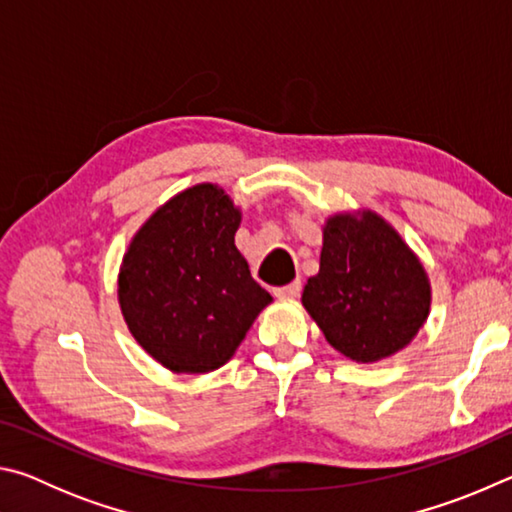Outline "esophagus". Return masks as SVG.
<instances>
[{
  "label": "esophagus",
  "instance_id": "esophagus-1",
  "mask_svg": "<svg viewBox=\"0 0 512 512\" xmlns=\"http://www.w3.org/2000/svg\"><path fill=\"white\" fill-rule=\"evenodd\" d=\"M300 289H302L300 282H291V284H284V287L273 289V296L280 300H291V298L300 296Z\"/></svg>",
  "mask_w": 512,
  "mask_h": 512
}]
</instances>
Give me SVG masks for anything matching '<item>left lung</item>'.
<instances>
[{"label": "left lung", "instance_id": "8db88e82", "mask_svg": "<svg viewBox=\"0 0 512 512\" xmlns=\"http://www.w3.org/2000/svg\"><path fill=\"white\" fill-rule=\"evenodd\" d=\"M429 302L427 273L384 219L363 212L327 221L302 305L332 348L361 363L391 357L418 334Z\"/></svg>", "mask_w": 512, "mask_h": 512}]
</instances>
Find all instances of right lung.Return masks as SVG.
I'll return each instance as SVG.
<instances>
[{"label": "right lung", "mask_w": 512, "mask_h": 512, "mask_svg": "<svg viewBox=\"0 0 512 512\" xmlns=\"http://www.w3.org/2000/svg\"><path fill=\"white\" fill-rule=\"evenodd\" d=\"M239 221L223 189L196 185L162 205L128 246L119 271L121 314L164 368H221L271 302L235 246Z\"/></svg>", "instance_id": "right-lung-1"}]
</instances>
